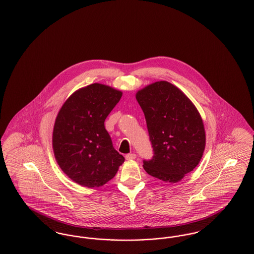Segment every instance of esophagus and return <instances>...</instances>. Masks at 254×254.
<instances>
[{
	"label": "esophagus",
	"mask_w": 254,
	"mask_h": 254,
	"mask_svg": "<svg viewBox=\"0 0 254 254\" xmlns=\"http://www.w3.org/2000/svg\"><path fill=\"white\" fill-rule=\"evenodd\" d=\"M136 158V154L135 153H128L126 155V159L127 160H133Z\"/></svg>",
	"instance_id": "34e87169"
}]
</instances>
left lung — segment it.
Listing matches in <instances>:
<instances>
[{"label":"left lung","instance_id":"obj_1","mask_svg":"<svg viewBox=\"0 0 254 254\" xmlns=\"http://www.w3.org/2000/svg\"><path fill=\"white\" fill-rule=\"evenodd\" d=\"M145 114L153 156L145 171L162 181L176 183L199 164L205 149L204 124L198 110L169 82L147 85L136 94Z\"/></svg>","mask_w":254,"mask_h":254}]
</instances>
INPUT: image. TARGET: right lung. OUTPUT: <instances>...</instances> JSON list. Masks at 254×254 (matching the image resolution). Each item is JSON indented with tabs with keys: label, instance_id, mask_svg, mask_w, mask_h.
<instances>
[{
	"label": "right lung",
	"instance_id": "obj_1",
	"mask_svg": "<svg viewBox=\"0 0 254 254\" xmlns=\"http://www.w3.org/2000/svg\"><path fill=\"white\" fill-rule=\"evenodd\" d=\"M121 97L119 90L92 84L74 92L58 113L52 137L54 155L62 170L81 186L105 185L125 161L105 127Z\"/></svg>",
	"mask_w": 254,
	"mask_h": 254
}]
</instances>
